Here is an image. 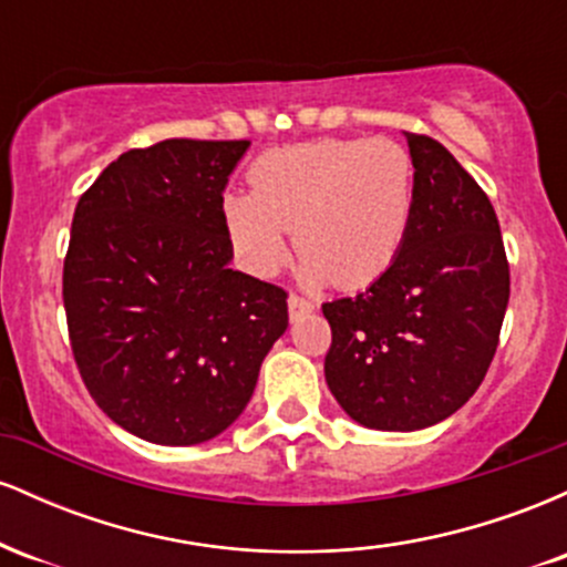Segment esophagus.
<instances>
[{
	"instance_id": "obj_1",
	"label": "esophagus",
	"mask_w": 567,
	"mask_h": 567,
	"mask_svg": "<svg viewBox=\"0 0 567 567\" xmlns=\"http://www.w3.org/2000/svg\"><path fill=\"white\" fill-rule=\"evenodd\" d=\"M288 309H290V320H298V317H303V315H309V311H315V303H311L309 298L290 292Z\"/></svg>"
}]
</instances>
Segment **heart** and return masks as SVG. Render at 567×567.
Returning <instances> with one entry per match:
<instances>
[{"mask_svg":"<svg viewBox=\"0 0 567 567\" xmlns=\"http://www.w3.org/2000/svg\"><path fill=\"white\" fill-rule=\"evenodd\" d=\"M250 192L226 194L234 252L256 277L290 256L288 231L309 282L343 290L379 279L405 243L415 207V165L389 138H320L271 148L252 162Z\"/></svg>","mask_w":567,"mask_h":567,"instance_id":"1","label":"heart"}]
</instances>
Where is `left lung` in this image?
Here are the masks:
<instances>
[{
  "label": "left lung",
  "instance_id": "obj_1",
  "mask_svg": "<svg viewBox=\"0 0 567 567\" xmlns=\"http://www.w3.org/2000/svg\"><path fill=\"white\" fill-rule=\"evenodd\" d=\"M415 207L400 256L354 298L322 303L324 381L357 424L415 432L470 402L498 347L509 264L491 199L429 135L405 133Z\"/></svg>",
  "mask_w": 567,
  "mask_h": 567
}]
</instances>
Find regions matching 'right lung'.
<instances>
[{
  "mask_svg": "<svg viewBox=\"0 0 567 567\" xmlns=\"http://www.w3.org/2000/svg\"><path fill=\"white\" fill-rule=\"evenodd\" d=\"M247 146L130 148L76 202L63 261L71 351L97 408L146 442L218 437L288 330V292L229 269L224 188Z\"/></svg>",
  "mask_w": 567,
  "mask_h": 567,
  "instance_id": "obj_1",
  "label": "right lung"
}]
</instances>
